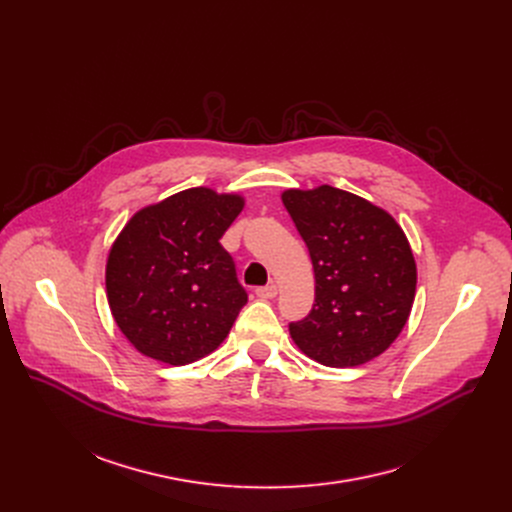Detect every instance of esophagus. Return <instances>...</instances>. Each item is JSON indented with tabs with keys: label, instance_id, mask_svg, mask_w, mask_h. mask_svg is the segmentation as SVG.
Masks as SVG:
<instances>
[{
	"label": "esophagus",
	"instance_id": "1",
	"mask_svg": "<svg viewBox=\"0 0 512 512\" xmlns=\"http://www.w3.org/2000/svg\"><path fill=\"white\" fill-rule=\"evenodd\" d=\"M257 296H259L261 300H273V298L277 296V285H275V283H269V285H265V287H259V289H257Z\"/></svg>",
	"mask_w": 512,
	"mask_h": 512
}]
</instances>
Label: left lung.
Returning <instances> with one entry per match:
<instances>
[{"label": "left lung", "instance_id": "8db88e82", "mask_svg": "<svg viewBox=\"0 0 512 512\" xmlns=\"http://www.w3.org/2000/svg\"><path fill=\"white\" fill-rule=\"evenodd\" d=\"M314 265L316 298L289 336L312 360L348 369L383 354L415 300L417 265L395 218L352 192L322 184L281 194Z\"/></svg>", "mask_w": 512, "mask_h": 512}]
</instances>
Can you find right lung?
I'll return each instance as SVG.
<instances>
[{"instance_id":"add662e5","label":"right lung","mask_w":512,"mask_h":512,"mask_svg":"<svg viewBox=\"0 0 512 512\" xmlns=\"http://www.w3.org/2000/svg\"><path fill=\"white\" fill-rule=\"evenodd\" d=\"M245 206L235 192L198 186L137 210L105 267L115 324L143 356L190 364L227 338L247 294L218 243Z\"/></svg>"}]
</instances>
